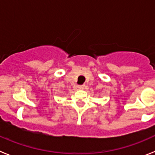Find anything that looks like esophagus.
<instances>
[{"label": "esophagus", "instance_id": "34e87169", "mask_svg": "<svg viewBox=\"0 0 155 155\" xmlns=\"http://www.w3.org/2000/svg\"><path fill=\"white\" fill-rule=\"evenodd\" d=\"M84 85H78V87L79 89H84Z\"/></svg>", "mask_w": 155, "mask_h": 155}]
</instances>
